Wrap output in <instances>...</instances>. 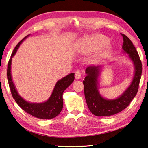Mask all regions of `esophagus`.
<instances>
[{
    "label": "esophagus",
    "mask_w": 148,
    "mask_h": 148,
    "mask_svg": "<svg viewBox=\"0 0 148 148\" xmlns=\"http://www.w3.org/2000/svg\"><path fill=\"white\" fill-rule=\"evenodd\" d=\"M81 71H76L75 72V77H76V79H79L81 78Z\"/></svg>",
    "instance_id": "obj_1"
}]
</instances>
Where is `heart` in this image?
<instances>
[{
	"label": "heart",
	"instance_id": "heart-1",
	"mask_svg": "<svg viewBox=\"0 0 148 148\" xmlns=\"http://www.w3.org/2000/svg\"><path fill=\"white\" fill-rule=\"evenodd\" d=\"M108 41V37L102 34H93L81 39L77 44V49L81 53H89L97 51L102 47L98 56L99 57H102L112 49L111 42Z\"/></svg>",
	"mask_w": 148,
	"mask_h": 148
}]
</instances>
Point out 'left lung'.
Masks as SVG:
<instances>
[{"label":"left lung","mask_w":148,"mask_h":148,"mask_svg":"<svg viewBox=\"0 0 148 148\" xmlns=\"http://www.w3.org/2000/svg\"><path fill=\"white\" fill-rule=\"evenodd\" d=\"M121 35L123 38L122 46L123 52L128 54L134 65V76L130 85L120 97L116 99H106L99 92L98 78L102 67L91 65L86 69V77L83 82L84 96L90 111L97 116H109L121 112L130 104L139 89L142 74V63L132 42L125 34H121Z\"/></svg>","instance_id":"8db88e82"}]
</instances>
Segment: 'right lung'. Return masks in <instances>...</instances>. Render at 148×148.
<instances>
[{"label":"right lung","mask_w":148,"mask_h":148,"mask_svg":"<svg viewBox=\"0 0 148 148\" xmlns=\"http://www.w3.org/2000/svg\"><path fill=\"white\" fill-rule=\"evenodd\" d=\"M29 35L19 42L16 46L15 48L12 51L11 56L9 59L8 65L7 76L9 83V86L14 100L20 108L25 111L29 113L34 117L40 119H52L58 116L62 111L63 108V93L65 89L73 82L74 80V73L69 74L67 76L63 77L62 79L57 81L56 83L54 90H53L51 95L47 101L42 103H31L25 100L19 95L16 87L12 80L11 73V61L12 58L16 54L17 50L22 42Z\"/></svg>","instance_id":"obj_1"}]
</instances>
